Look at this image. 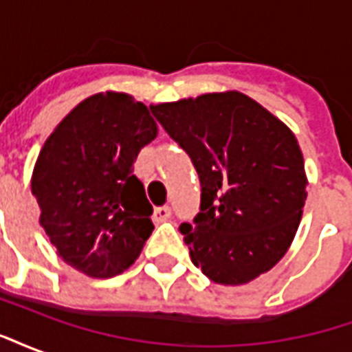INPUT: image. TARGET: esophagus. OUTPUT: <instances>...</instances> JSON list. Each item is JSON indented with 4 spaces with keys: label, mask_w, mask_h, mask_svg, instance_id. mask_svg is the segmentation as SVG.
<instances>
[{
    "label": "esophagus",
    "mask_w": 352,
    "mask_h": 352,
    "mask_svg": "<svg viewBox=\"0 0 352 352\" xmlns=\"http://www.w3.org/2000/svg\"><path fill=\"white\" fill-rule=\"evenodd\" d=\"M169 217H171V209H169L168 206H162V207H156V209H154V221L156 222L168 221Z\"/></svg>",
    "instance_id": "1"
}]
</instances>
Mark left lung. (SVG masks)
<instances>
[{
    "instance_id": "obj_1",
    "label": "left lung",
    "mask_w": 352,
    "mask_h": 352,
    "mask_svg": "<svg viewBox=\"0 0 352 352\" xmlns=\"http://www.w3.org/2000/svg\"><path fill=\"white\" fill-rule=\"evenodd\" d=\"M198 171L201 204L181 234L196 267L219 285H245L277 264L307 198L294 133L241 92L151 105Z\"/></svg>"
}]
</instances>
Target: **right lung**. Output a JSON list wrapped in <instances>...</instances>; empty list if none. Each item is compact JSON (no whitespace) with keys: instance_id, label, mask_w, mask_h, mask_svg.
Here are the masks:
<instances>
[{"instance_id":"1","label":"right lung","mask_w":352,"mask_h":352,"mask_svg":"<svg viewBox=\"0 0 352 352\" xmlns=\"http://www.w3.org/2000/svg\"><path fill=\"white\" fill-rule=\"evenodd\" d=\"M156 133L145 103L105 92L80 101L43 145L32 175L39 222L58 256L88 277L128 270L153 234L133 162Z\"/></svg>"}]
</instances>
